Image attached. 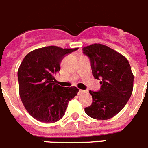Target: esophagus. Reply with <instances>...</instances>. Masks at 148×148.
Segmentation results:
<instances>
[{
    "label": "esophagus",
    "mask_w": 148,
    "mask_h": 148,
    "mask_svg": "<svg viewBox=\"0 0 148 148\" xmlns=\"http://www.w3.org/2000/svg\"><path fill=\"white\" fill-rule=\"evenodd\" d=\"M84 92V90H79V91H78V94H81V93H82V92Z\"/></svg>",
    "instance_id": "esophagus-1"
}]
</instances>
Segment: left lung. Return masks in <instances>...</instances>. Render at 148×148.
I'll return each mask as SVG.
<instances>
[{
  "label": "left lung",
  "instance_id": "obj_1",
  "mask_svg": "<svg viewBox=\"0 0 148 148\" xmlns=\"http://www.w3.org/2000/svg\"><path fill=\"white\" fill-rule=\"evenodd\" d=\"M82 50L90 58L94 78L101 79V85L97 92L89 91L92 103L84 111L95 119H109L119 113L131 96L133 75L130 65L125 56L103 44H92Z\"/></svg>",
  "mask_w": 148,
  "mask_h": 148
}]
</instances>
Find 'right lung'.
Wrapping results in <instances>:
<instances>
[{"label":"right lung","mask_w":148,"mask_h":148,"mask_svg":"<svg viewBox=\"0 0 148 148\" xmlns=\"http://www.w3.org/2000/svg\"><path fill=\"white\" fill-rule=\"evenodd\" d=\"M77 49L49 46L35 49L24 57L18 71L19 94L35 119L53 123L64 116L68 102L77 95L78 89L56 84L54 75L60 70L64 57Z\"/></svg>","instance_id":"obj_1"}]
</instances>
